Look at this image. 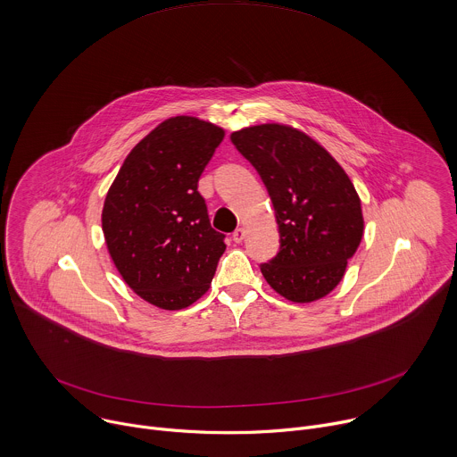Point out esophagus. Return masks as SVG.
<instances>
[{"label":"esophagus","instance_id":"1","mask_svg":"<svg viewBox=\"0 0 457 457\" xmlns=\"http://www.w3.org/2000/svg\"><path fill=\"white\" fill-rule=\"evenodd\" d=\"M244 238H245V229H244V228H237L235 233H233V240H235L237 244H240Z\"/></svg>","mask_w":457,"mask_h":457}]
</instances>
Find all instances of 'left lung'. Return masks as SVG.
<instances>
[{"label": "left lung", "mask_w": 457, "mask_h": 457, "mask_svg": "<svg viewBox=\"0 0 457 457\" xmlns=\"http://www.w3.org/2000/svg\"><path fill=\"white\" fill-rule=\"evenodd\" d=\"M231 141L260 174L276 213L279 251L260 265L263 278L294 303L325 297L362 240L353 183L328 150L290 125L245 127Z\"/></svg>", "instance_id": "obj_1"}]
</instances>
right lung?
<instances>
[{"label":"right lung","instance_id":"obj_1","mask_svg":"<svg viewBox=\"0 0 457 457\" xmlns=\"http://www.w3.org/2000/svg\"><path fill=\"white\" fill-rule=\"evenodd\" d=\"M224 129L174 116L150 130L125 158L102 210L107 251L123 281L165 311L195 303L226 251L210 224L197 183Z\"/></svg>","mask_w":457,"mask_h":457}]
</instances>
